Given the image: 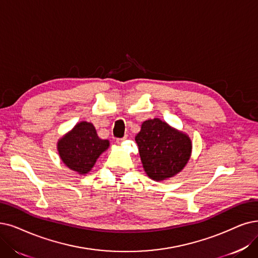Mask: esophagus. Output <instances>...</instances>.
Wrapping results in <instances>:
<instances>
[{
	"label": "esophagus",
	"instance_id": "34e87169",
	"mask_svg": "<svg viewBox=\"0 0 258 258\" xmlns=\"http://www.w3.org/2000/svg\"><path fill=\"white\" fill-rule=\"evenodd\" d=\"M126 138H127V137H123V138H121V139H116V144H118V145H119V144H121V142H122L123 140H126Z\"/></svg>",
	"mask_w": 258,
	"mask_h": 258
}]
</instances>
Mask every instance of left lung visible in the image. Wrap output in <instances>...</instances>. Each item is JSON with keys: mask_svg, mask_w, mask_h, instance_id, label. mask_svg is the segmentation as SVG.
<instances>
[{"mask_svg": "<svg viewBox=\"0 0 258 258\" xmlns=\"http://www.w3.org/2000/svg\"><path fill=\"white\" fill-rule=\"evenodd\" d=\"M136 142L144 170L154 181L176 176L185 167L191 154L189 137L160 118L144 121Z\"/></svg>", "mask_w": 258, "mask_h": 258, "instance_id": "left-lung-1", "label": "left lung"}]
</instances>
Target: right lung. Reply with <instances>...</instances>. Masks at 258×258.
Segmentation results:
<instances>
[{
	"instance_id": "obj_1",
	"label": "right lung",
	"mask_w": 258,
	"mask_h": 258,
	"mask_svg": "<svg viewBox=\"0 0 258 258\" xmlns=\"http://www.w3.org/2000/svg\"><path fill=\"white\" fill-rule=\"evenodd\" d=\"M109 145L108 140L98 138L93 123L80 121L58 141L57 149L66 166L79 174H86Z\"/></svg>"
}]
</instances>
